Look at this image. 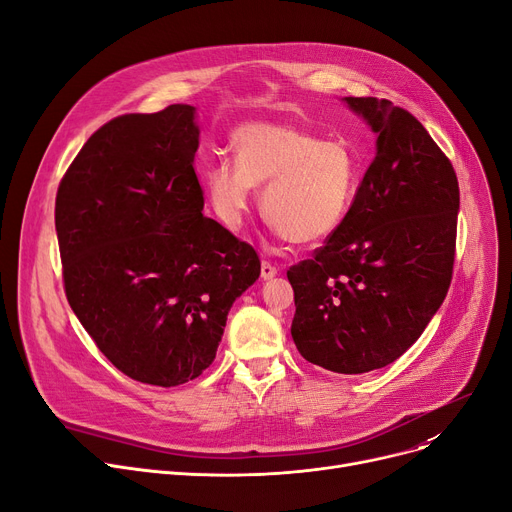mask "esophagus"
Listing matches in <instances>:
<instances>
[{
  "instance_id": "34e87169",
  "label": "esophagus",
  "mask_w": 512,
  "mask_h": 512,
  "mask_svg": "<svg viewBox=\"0 0 512 512\" xmlns=\"http://www.w3.org/2000/svg\"><path fill=\"white\" fill-rule=\"evenodd\" d=\"M276 274H278V267H276L272 261L263 259V261H261V278H263V280H270V278H274Z\"/></svg>"
}]
</instances>
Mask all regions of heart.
Returning a JSON list of instances; mask_svg holds the SVG:
<instances>
[{"label": "heart", "mask_w": 512, "mask_h": 512, "mask_svg": "<svg viewBox=\"0 0 512 512\" xmlns=\"http://www.w3.org/2000/svg\"><path fill=\"white\" fill-rule=\"evenodd\" d=\"M234 161L205 172L218 220L238 230L253 188L265 186L261 209L284 238L311 245L332 236L353 209L361 168L351 145L294 124H245L232 134Z\"/></svg>", "instance_id": "b5f03b06"}]
</instances>
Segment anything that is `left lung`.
Wrapping results in <instances>:
<instances>
[{
	"label": "left lung",
	"mask_w": 512,
	"mask_h": 512,
	"mask_svg": "<svg viewBox=\"0 0 512 512\" xmlns=\"http://www.w3.org/2000/svg\"><path fill=\"white\" fill-rule=\"evenodd\" d=\"M378 132L346 222L286 272L292 340L313 365L365 373L423 334L450 280L459 180L423 124L388 99L344 97Z\"/></svg>",
	"instance_id": "8db88e82"
}]
</instances>
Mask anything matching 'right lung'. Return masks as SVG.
I'll return each instance as SVG.
<instances>
[{
	"label": "right lung",
	"mask_w": 512,
	"mask_h": 512,
	"mask_svg": "<svg viewBox=\"0 0 512 512\" xmlns=\"http://www.w3.org/2000/svg\"><path fill=\"white\" fill-rule=\"evenodd\" d=\"M193 105L124 114L78 151L56 197L66 299L128 378L170 388L211 365L257 251L203 215Z\"/></svg>",
	"instance_id": "1"
}]
</instances>
